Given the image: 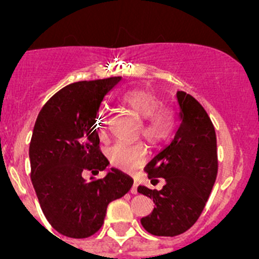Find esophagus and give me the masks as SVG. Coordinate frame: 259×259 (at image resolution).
I'll use <instances>...</instances> for the list:
<instances>
[{
  "mask_svg": "<svg viewBox=\"0 0 259 259\" xmlns=\"http://www.w3.org/2000/svg\"><path fill=\"white\" fill-rule=\"evenodd\" d=\"M130 193H132V194H137L138 193V184L135 182H134V184H133L132 189H130Z\"/></svg>",
  "mask_w": 259,
  "mask_h": 259,
  "instance_id": "obj_1",
  "label": "esophagus"
}]
</instances>
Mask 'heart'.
<instances>
[{
  "mask_svg": "<svg viewBox=\"0 0 259 259\" xmlns=\"http://www.w3.org/2000/svg\"><path fill=\"white\" fill-rule=\"evenodd\" d=\"M119 101L142 119L140 130L143 137L153 145H161L168 142L177 130L178 120L171 109L161 106L160 99L145 90H127L120 95ZM98 134L100 139L106 138L108 116L104 111L98 114ZM109 160L122 170H133L146 158V146L143 143H124L114 144L108 151Z\"/></svg>",
  "mask_w": 259,
  "mask_h": 259,
  "instance_id": "b5f03b06",
  "label": "heart"
}]
</instances>
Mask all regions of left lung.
I'll list each match as a JSON object with an SVG mask.
<instances>
[{
    "label": "left lung",
    "instance_id": "obj_1",
    "mask_svg": "<svg viewBox=\"0 0 259 259\" xmlns=\"http://www.w3.org/2000/svg\"><path fill=\"white\" fill-rule=\"evenodd\" d=\"M180 125L168 145L145 166L151 183L165 180L160 190L144 185L138 192L153 199V211L140 219L153 236L184 233L199 218L218 173L215 130L207 111L189 94L177 93Z\"/></svg>",
    "mask_w": 259,
    "mask_h": 259
}]
</instances>
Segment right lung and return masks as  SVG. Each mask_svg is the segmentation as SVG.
Masks as SVG:
<instances>
[{"mask_svg":"<svg viewBox=\"0 0 259 259\" xmlns=\"http://www.w3.org/2000/svg\"><path fill=\"white\" fill-rule=\"evenodd\" d=\"M120 76L70 83L44 105L30 143L31 180L52 228L69 238H88L101 228L110 202L126 194L133 179L111 168L101 180L85 170H106L99 149L96 117L106 94Z\"/></svg>","mask_w":259,"mask_h":259,"instance_id":"add662e5","label":"right lung"}]
</instances>
